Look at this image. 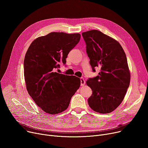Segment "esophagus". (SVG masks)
Wrapping results in <instances>:
<instances>
[{"instance_id":"34e87169","label":"esophagus","mask_w":148,"mask_h":148,"mask_svg":"<svg viewBox=\"0 0 148 148\" xmlns=\"http://www.w3.org/2000/svg\"><path fill=\"white\" fill-rule=\"evenodd\" d=\"M80 81H81V86H84L85 83H86V81H85L84 79L82 77V78H80Z\"/></svg>"}]
</instances>
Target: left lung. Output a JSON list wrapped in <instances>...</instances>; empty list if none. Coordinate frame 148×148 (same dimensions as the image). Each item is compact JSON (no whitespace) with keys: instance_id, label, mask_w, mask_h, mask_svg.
Instances as JSON below:
<instances>
[{"instance_id":"1","label":"left lung","mask_w":148,"mask_h":148,"mask_svg":"<svg viewBox=\"0 0 148 148\" xmlns=\"http://www.w3.org/2000/svg\"><path fill=\"white\" fill-rule=\"evenodd\" d=\"M82 36L93 71L101 68L98 75L86 81L93 92L88 104L96 112L111 113L121 104L130 86L126 54L118 41L99 30H89Z\"/></svg>"}]
</instances>
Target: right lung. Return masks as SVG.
I'll return each mask as SVG.
<instances>
[{
  "label": "right lung",
  "mask_w": 148,
  "mask_h": 148,
  "mask_svg": "<svg viewBox=\"0 0 148 148\" xmlns=\"http://www.w3.org/2000/svg\"><path fill=\"white\" fill-rule=\"evenodd\" d=\"M80 34L51 32L30 44L24 60L26 89L36 105L45 113L65 111L80 86V79L54 71L66 64L69 52L79 43Z\"/></svg>",
  "instance_id": "obj_1"
}]
</instances>
